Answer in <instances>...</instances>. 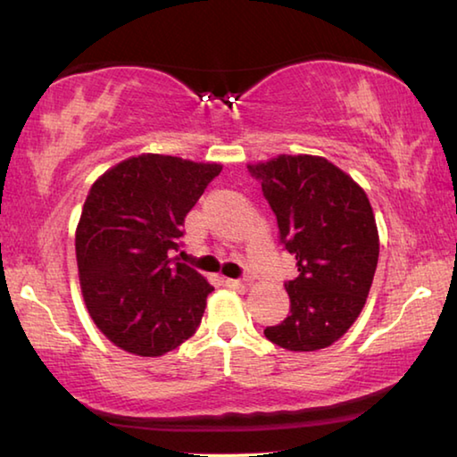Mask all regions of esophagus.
<instances>
[{"label":"esophagus","mask_w":457,"mask_h":457,"mask_svg":"<svg viewBox=\"0 0 457 457\" xmlns=\"http://www.w3.org/2000/svg\"><path fill=\"white\" fill-rule=\"evenodd\" d=\"M223 284L228 286V288H236V290H245V284L242 280H234V278H226Z\"/></svg>","instance_id":"esophagus-1"}]
</instances>
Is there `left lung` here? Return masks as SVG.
<instances>
[{
    "label": "left lung",
    "mask_w": 457,
    "mask_h": 457,
    "mask_svg": "<svg viewBox=\"0 0 457 457\" xmlns=\"http://www.w3.org/2000/svg\"><path fill=\"white\" fill-rule=\"evenodd\" d=\"M276 215L298 276L284 284L290 314L264 335L286 351L327 349L359 319L378 260V231L367 193L314 154H278L247 165Z\"/></svg>",
    "instance_id": "obj_1"
}]
</instances>
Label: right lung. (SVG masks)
Returning <instances> with one entry per match:
<instances>
[{
  "instance_id": "obj_1",
  "label": "right lung",
  "mask_w": 457,
  "mask_h": 457,
  "mask_svg": "<svg viewBox=\"0 0 457 457\" xmlns=\"http://www.w3.org/2000/svg\"><path fill=\"white\" fill-rule=\"evenodd\" d=\"M220 163L145 153L100 175L76 228L84 303L100 332L138 357H161L197 330L213 286L179 250L185 215Z\"/></svg>"
}]
</instances>
